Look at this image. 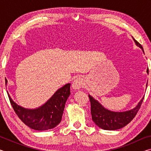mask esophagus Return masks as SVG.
<instances>
[{
  "instance_id": "34e87169",
  "label": "esophagus",
  "mask_w": 151,
  "mask_h": 151,
  "mask_svg": "<svg viewBox=\"0 0 151 151\" xmlns=\"http://www.w3.org/2000/svg\"><path fill=\"white\" fill-rule=\"evenodd\" d=\"M85 85V80L82 77H77L74 80L72 84L73 89H79Z\"/></svg>"
}]
</instances>
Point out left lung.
<instances>
[{"label": "left lung", "instance_id": "1", "mask_svg": "<svg viewBox=\"0 0 151 151\" xmlns=\"http://www.w3.org/2000/svg\"><path fill=\"white\" fill-rule=\"evenodd\" d=\"M134 40L137 45L141 48L143 50L141 45L135 39ZM147 73H149V70H147ZM88 97L91 102V113L93 121L101 129L113 131L126 126L134 118L138 111H139L145 96L140 100L134 109L131 111L120 112L110 111L105 109L101 104L98 103V101L94 100L93 97L90 95H88Z\"/></svg>", "mask_w": 151, "mask_h": 151}]
</instances>
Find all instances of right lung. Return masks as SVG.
I'll return each mask as SVG.
<instances>
[{"instance_id":"obj_1","label":"right lung","mask_w":151,"mask_h":151,"mask_svg":"<svg viewBox=\"0 0 151 151\" xmlns=\"http://www.w3.org/2000/svg\"><path fill=\"white\" fill-rule=\"evenodd\" d=\"M70 84L58 89L54 95L42 106L36 109H27L20 106L9 97L10 103L18 117L28 127L37 131H47L60 123L68 97Z\"/></svg>"}]
</instances>
